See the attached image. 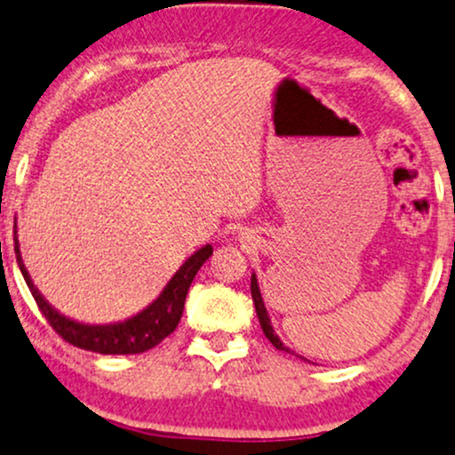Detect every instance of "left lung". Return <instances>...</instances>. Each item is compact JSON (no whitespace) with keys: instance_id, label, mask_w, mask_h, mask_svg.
<instances>
[{"instance_id":"8db88e82","label":"left lung","mask_w":455,"mask_h":455,"mask_svg":"<svg viewBox=\"0 0 455 455\" xmlns=\"http://www.w3.org/2000/svg\"><path fill=\"white\" fill-rule=\"evenodd\" d=\"M251 296H253V304H255V313H258V319H259V325L261 330H264L266 339L270 340L272 345L276 347L279 351H287V354H291L290 347L283 345V340L276 336L275 328H272V322H270V315L266 311V304H264V298H261V291H259V283H258V276H255V272L251 275ZM302 357V355H300Z\"/></svg>"}]
</instances>
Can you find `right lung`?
Masks as SVG:
<instances>
[{
	"mask_svg": "<svg viewBox=\"0 0 455 455\" xmlns=\"http://www.w3.org/2000/svg\"><path fill=\"white\" fill-rule=\"evenodd\" d=\"M14 253L16 264H19L20 275H23L31 296H34L37 307H40L42 315L48 319V323L52 325V330H55L63 340H68V343L74 347H80V349L93 351V354L132 355L153 349L155 345L162 343L165 336L174 332V328L180 322V315H183L185 298L187 291H189L191 281H194L197 270L202 268V264L212 255V247L211 244H204V247L197 249L194 255H189V258L183 261V266L174 272V276L168 281V285L164 287L162 293H159L147 308H142L140 313L132 315L125 322L101 325H91L76 322V319H69L66 315L59 313L52 304H48L46 298L42 296L40 290L34 285V281H31L29 272H27L23 264L19 236H16V219Z\"/></svg>",
	"mask_w": 455,
	"mask_h": 455,
	"instance_id": "1",
	"label": "right lung"
}]
</instances>
